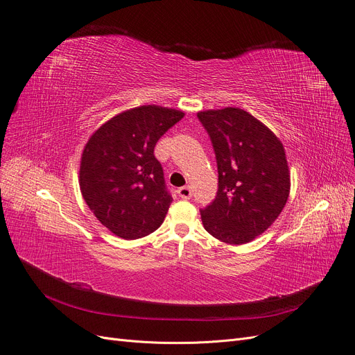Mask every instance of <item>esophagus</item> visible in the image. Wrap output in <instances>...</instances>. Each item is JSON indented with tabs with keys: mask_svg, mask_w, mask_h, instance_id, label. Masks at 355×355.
<instances>
[{
	"mask_svg": "<svg viewBox=\"0 0 355 355\" xmlns=\"http://www.w3.org/2000/svg\"><path fill=\"white\" fill-rule=\"evenodd\" d=\"M177 193H178V196H180L181 198H184V200H189V198L191 197V189H190V187H180V189L177 190Z\"/></svg>",
	"mask_w": 355,
	"mask_h": 355,
	"instance_id": "34e87169",
	"label": "esophagus"
}]
</instances>
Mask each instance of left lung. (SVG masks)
Here are the masks:
<instances>
[{"label": "left lung", "instance_id": "left-lung-1", "mask_svg": "<svg viewBox=\"0 0 355 355\" xmlns=\"http://www.w3.org/2000/svg\"><path fill=\"white\" fill-rule=\"evenodd\" d=\"M210 137L218 190L200 210L204 229L229 245L249 243L284 210L291 178L284 145L246 110L225 107L197 114Z\"/></svg>", "mask_w": 355, "mask_h": 355}]
</instances>
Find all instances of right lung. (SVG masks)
<instances>
[{
	"label": "right lung",
	"instance_id": "obj_1",
	"mask_svg": "<svg viewBox=\"0 0 355 355\" xmlns=\"http://www.w3.org/2000/svg\"><path fill=\"white\" fill-rule=\"evenodd\" d=\"M175 109L146 105L102 125L87 141L80 162V191L112 233L134 240L155 232L170 209L158 139L182 119Z\"/></svg>",
	"mask_w": 355,
	"mask_h": 355
}]
</instances>
